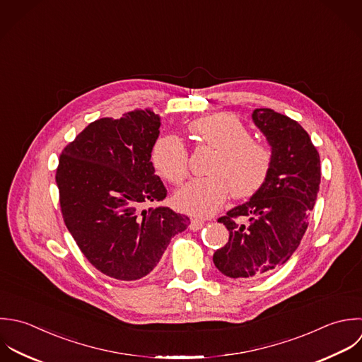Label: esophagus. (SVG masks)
I'll return each instance as SVG.
<instances>
[{"label":"esophagus","instance_id":"34e87169","mask_svg":"<svg viewBox=\"0 0 362 362\" xmlns=\"http://www.w3.org/2000/svg\"><path fill=\"white\" fill-rule=\"evenodd\" d=\"M203 226H204V221H203V220H197V218H194V220H192V221H190V230H193V231L200 230Z\"/></svg>","mask_w":362,"mask_h":362}]
</instances>
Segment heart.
Listing matches in <instances>:
<instances>
[{"mask_svg": "<svg viewBox=\"0 0 362 362\" xmlns=\"http://www.w3.org/2000/svg\"><path fill=\"white\" fill-rule=\"evenodd\" d=\"M190 131L204 144L218 149L209 170L211 176L193 179L175 194L179 210L196 216L214 214L228 199H248L268 180L272 153L261 142L251 139L250 129L231 114H214L190 124ZM151 162L165 180L179 185L189 170V155L175 135L160 136L152 146Z\"/></svg>", "mask_w": 362, "mask_h": 362, "instance_id": "heart-1", "label": "heart"}]
</instances>
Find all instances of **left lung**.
Wrapping results in <instances>:
<instances>
[{
	"label": "left lung",
	"instance_id": "obj_1",
	"mask_svg": "<svg viewBox=\"0 0 362 362\" xmlns=\"http://www.w3.org/2000/svg\"><path fill=\"white\" fill-rule=\"evenodd\" d=\"M252 121L267 138L272 166L264 187L218 218L230 231L213 262L233 279H255L284 265L300 245L320 187V156L295 119L255 108ZM249 223L244 225L240 218Z\"/></svg>",
	"mask_w": 362,
	"mask_h": 362
}]
</instances>
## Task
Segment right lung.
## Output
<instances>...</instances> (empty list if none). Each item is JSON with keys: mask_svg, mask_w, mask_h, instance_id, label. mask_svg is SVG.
<instances>
[{"mask_svg": "<svg viewBox=\"0 0 362 362\" xmlns=\"http://www.w3.org/2000/svg\"><path fill=\"white\" fill-rule=\"evenodd\" d=\"M160 117L151 108L88 124L62 152L56 185L64 224L88 262L118 281L146 276L190 220L162 202L151 151Z\"/></svg>", "mask_w": 362, "mask_h": 362, "instance_id": "obj_1", "label": "right lung"}]
</instances>
